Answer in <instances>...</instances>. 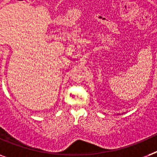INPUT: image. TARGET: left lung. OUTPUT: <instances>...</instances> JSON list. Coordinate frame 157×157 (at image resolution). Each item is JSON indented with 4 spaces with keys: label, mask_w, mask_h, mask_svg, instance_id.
I'll use <instances>...</instances> for the list:
<instances>
[{
    "label": "left lung",
    "mask_w": 157,
    "mask_h": 157,
    "mask_svg": "<svg viewBox=\"0 0 157 157\" xmlns=\"http://www.w3.org/2000/svg\"><path fill=\"white\" fill-rule=\"evenodd\" d=\"M117 115H118V114H117Z\"/></svg>",
    "instance_id": "obj_1"
}]
</instances>
